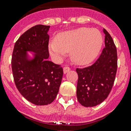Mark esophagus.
<instances>
[{
	"instance_id": "34e87169",
	"label": "esophagus",
	"mask_w": 131,
	"mask_h": 131,
	"mask_svg": "<svg viewBox=\"0 0 131 131\" xmlns=\"http://www.w3.org/2000/svg\"><path fill=\"white\" fill-rule=\"evenodd\" d=\"M69 71H70V68L69 67H64V68H63V72H64V74L68 73Z\"/></svg>"
}]
</instances>
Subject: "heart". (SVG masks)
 I'll use <instances>...</instances> for the list:
<instances>
[{
    "mask_svg": "<svg viewBox=\"0 0 131 131\" xmlns=\"http://www.w3.org/2000/svg\"><path fill=\"white\" fill-rule=\"evenodd\" d=\"M103 42L102 34L97 29L80 28L59 34L49 45V52L56 61H60L70 51L72 60L84 65L97 57Z\"/></svg>",
    "mask_w": 131,
    "mask_h": 131,
    "instance_id": "obj_1",
    "label": "heart"
}]
</instances>
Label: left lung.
Segmentation results:
<instances>
[{
  "label": "left lung",
  "instance_id": "1",
  "mask_svg": "<svg viewBox=\"0 0 131 131\" xmlns=\"http://www.w3.org/2000/svg\"><path fill=\"white\" fill-rule=\"evenodd\" d=\"M103 31L105 35V47L100 58L90 67L76 70L79 76L77 97L85 107L100 105L106 99L117 73V49L109 33L104 28Z\"/></svg>",
  "mask_w": 131,
  "mask_h": 131
}]
</instances>
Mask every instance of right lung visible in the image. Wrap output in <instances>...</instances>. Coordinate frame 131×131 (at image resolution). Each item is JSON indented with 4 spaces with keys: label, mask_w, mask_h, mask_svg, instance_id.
Masks as SVG:
<instances>
[{
    "label": "right lung",
    "mask_w": 131,
    "mask_h": 131,
    "mask_svg": "<svg viewBox=\"0 0 131 131\" xmlns=\"http://www.w3.org/2000/svg\"><path fill=\"white\" fill-rule=\"evenodd\" d=\"M49 28L39 25L25 31L15 43L12 56L16 86L35 105H47L55 100L63 77L62 67L47 59Z\"/></svg>",
    "instance_id": "1"
}]
</instances>
